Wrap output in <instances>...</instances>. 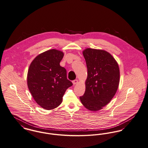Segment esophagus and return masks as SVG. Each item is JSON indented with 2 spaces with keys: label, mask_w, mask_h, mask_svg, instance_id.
I'll return each mask as SVG.
<instances>
[{
  "label": "esophagus",
  "mask_w": 148,
  "mask_h": 148,
  "mask_svg": "<svg viewBox=\"0 0 148 148\" xmlns=\"http://www.w3.org/2000/svg\"><path fill=\"white\" fill-rule=\"evenodd\" d=\"M78 80L77 79L74 80L73 81V84H76L78 83Z\"/></svg>",
  "instance_id": "1"
}]
</instances>
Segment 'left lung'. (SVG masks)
<instances>
[{"mask_svg":"<svg viewBox=\"0 0 148 148\" xmlns=\"http://www.w3.org/2000/svg\"><path fill=\"white\" fill-rule=\"evenodd\" d=\"M83 55L88 75L86 91L80 100L87 109L97 111L111 101L117 91L119 69L114 57L104 50L87 48Z\"/></svg>","mask_w":148,"mask_h":148,"instance_id":"left-lung-1","label":"left lung"}]
</instances>
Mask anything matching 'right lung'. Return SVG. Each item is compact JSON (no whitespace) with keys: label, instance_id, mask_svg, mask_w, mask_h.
Wrapping results in <instances>:
<instances>
[{"label":"right lung","instance_id":"right-lung-1","mask_svg":"<svg viewBox=\"0 0 148 148\" xmlns=\"http://www.w3.org/2000/svg\"><path fill=\"white\" fill-rule=\"evenodd\" d=\"M63 57L60 51H47L34 58L28 70L29 90L36 102L46 110L58 106L65 91L73 85L67 79L66 69L60 65Z\"/></svg>","mask_w":148,"mask_h":148}]
</instances>
